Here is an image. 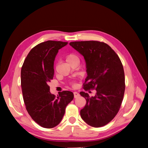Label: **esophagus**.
<instances>
[{
	"instance_id": "34e87169",
	"label": "esophagus",
	"mask_w": 148,
	"mask_h": 148,
	"mask_svg": "<svg viewBox=\"0 0 148 148\" xmlns=\"http://www.w3.org/2000/svg\"><path fill=\"white\" fill-rule=\"evenodd\" d=\"M73 95H74V97L75 98H77L79 96V94L78 92H73Z\"/></svg>"
}]
</instances>
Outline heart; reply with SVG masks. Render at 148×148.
<instances>
[{"mask_svg": "<svg viewBox=\"0 0 148 148\" xmlns=\"http://www.w3.org/2000/svg\"><path fill=\"white\" fill-rule=\"evenodd\" d=\"M65 59H66V62H69L70 64L72 63V62H73L75 60H79L78 56L77 54H75V53H70V54H68L66 56ZM70 84H71V86H75V85H76V83L75 81L71 82L70 83Z\"/></svg>", "mask_w": 148, "mask_h": 148, "instance_id": "obj_1", "label": "heart"}]
</instances>
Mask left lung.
<instances>
[{
  "mask_svg": "<svg viewBox=\"0 0 148 148\" xmlns=\"http://www.w3.org/2000/svg\"><path fill=\"white\" fill-rule=\"evenodd\" d=\"M70 45L83 56L88 76L83 84L85 91L96 89L94 97L83 91L86 101L80 110L82 119L90 126L101 127L109 123L120 110L125 83L123 65L108 44L97 41H75Z\"/></svg>",
  "mask_w": 148,
  "mask_h": 148,
  "instance_id": "left-lung-1",
  "label": "left lung"
}]
</instances>
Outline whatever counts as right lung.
<instances>
[{
	"instance_id": "right-lung-1",
	"label": "right lung",
	"mask_w": 148,
	"mask_h": 148,
	"mask_svg": "<svg viewBox=\"0 0 148 148\" xmlns=\"http://www.w3.org/2000/svg\"><path fill=\"white\" fill-rule=\"evenodd\" d=\"M67 42L47 41L34 47L28 53L21 70V86L23 101L31 117L40 126L52 128L59 125L66 106L73 100L69 91L56 97L48 85L54 74L53 62L59 50Z\"/></svg>"
}]
</instances>
